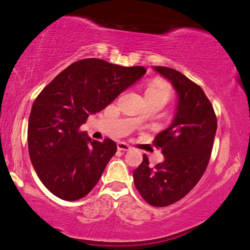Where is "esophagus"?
<instances>
[{
	"mask_svg": "<svg viewBox=\"0 0 250 250\" xmlns=\"http://www.w3.org/2000/svg\"><path fill=\"white\" fill-rule=\"evenodd\" d=\"M117 149L119 151H129V150H131V146L129 145H126V143H125V142H118Z\"/></svg>",
	"mask_w": 250,
	"mask_h": 250,
	"instance_id": "1",
	"label": "esophagus"
}]
</instances>
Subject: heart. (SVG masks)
Instances as JSON below:
<instances>
[{
    "label": "heart",
    "instance_id": "obj_1",
    "mask_svg": "<svg viewBox=\"0 0 250 250\" xmlns=\"http://www.w3.org/2000/svg\"><path fill=\"white\" fill-rule=\"evenodd\" d=\"M173 96V90L170 83L161 78L151 80L146 89V98L168 103Z\"/></svg>",
    "mask_w": 250,
    "mask_h": 250
}]
</instances>
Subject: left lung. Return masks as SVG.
Returning <instances> with one entry per match:
<instances>
[{"instance_id":"obj_1","label":"left lung","mask_w":250,"mask_h":250,"mask_svg":"<svg viewBox=\"0 0 250 250\" xmlns=\"http://www.w3.org/2000/svg\"><path fill=\"white\" fill-rule=\"evenodd\" d=\"M153 69L172 83L179 99L172 124L153 140V145L162 150L164 161L150 167L145 154L140 167L133 171V180L146 202L164 207L183 198L204 174L217 119L198 84L173 68L154 66Z\"/></svg>"}]
</instances>
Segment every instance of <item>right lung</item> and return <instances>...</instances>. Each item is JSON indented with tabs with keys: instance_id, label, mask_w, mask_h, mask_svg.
I'll return each instance as SVG.
<instances>
[{
	"instance_id": "add662e5",
	"label": "right lung",
	"mask_w": 250,
	"mask_h": 250,
	"mask_svg": "<svg viewBox=\"0 0 250 250\" xmlns=\"http://www.w3.org/2000/svg\"><path fill=\"white\" fill-rule=\"evenodd\" d=\"M146 73L142 66L86 58L69 65L37 96L28 120L29 158L55 196L77 201L98 183L117 145L111 139L91 140L80 125Z\"/></svg>"
}]
</instances>
